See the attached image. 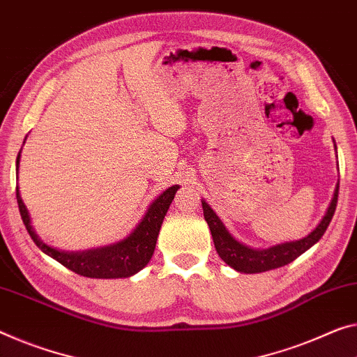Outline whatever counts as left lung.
<instances>
[{
    "label": "left lung",
    "mask_w": 357,
    "mask_h": 357,
    "mask_svg": "<svg viewBox=\"0 0 357 357\" xmlns=\"http://www.w3.org/2000/svg\"><path fill=\"white\" fill-rule=\"evenodd\" d=\"M337 201H338V185L335 193H333V199L328 206L327 213L322 218V222L317 225V228L306 238L295 241V243H286L274 245V248L265 249V250H255L250 249L248 245H243L238 243L231 234L228 233V229L225 228L220 218L215 215V212L211 209V206L206 201H202V211H204V218L207 225H209L213 244H215L217 254L220 255V259L228 263L229 266L234 268L236 271L241 273H261V271H270L274 268L284 266L287 263L294 261L297 257H300L303 252L308 250L311 245H314L317 241L322 238V234L326 233V229L331 223L333 213L337 209Z\"/></svg>",
    "instance_id": "obj_1"
}]
</instances>
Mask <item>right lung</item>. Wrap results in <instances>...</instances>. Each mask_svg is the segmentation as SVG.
Here are the masks:
<instances>
[{
	"label": "right lung",
	"mask_w": 357,
	"mask_h": 357,
	"mask_svg": "<svg viewBox=\"0 0 357 357\" xmlns=\"http://www.w3.org/2000/svg\"><path fill=\"white\" fill-rule=\"evenodd\" d=\"M19 158L17 156V171H19ZM178 186H171L153 202L148 209L144 220L139 223V227L134 229V233L128 236L121 243L109 245V248H102L96 250L79 252V254H67V252H59L56 249L49 248L43 241L38 238L35 229L30 225L29 211L22 201L19 195V186L15 188L17 195V204L20 211V217L24 220L26 231L31 236L33 243L40 248L45 254L52 257L54 260L62 263L76 274L86 278H98V279H109V278H129L140 271L148 261L151 260L153 252L156 248V239L160 234L164 215L171 206L175 191Z\"/></svg>",
	"instance_id": "1"
}]
</instances>
